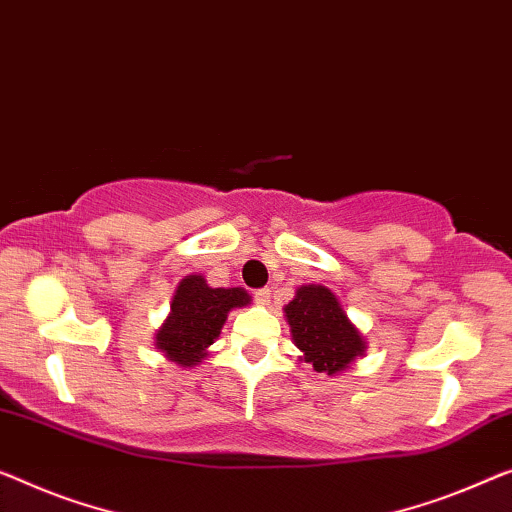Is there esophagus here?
Masks as SVG:
<instances>
[{
  "label": "esophagus",
  "mask_w": 512,
  "mask_h": 512,
  "mask_svg": "<svg viewBox=\"0 0 512 512\" xmlns=\"http://www.w3.org/2000/svg\"><path fill=\"white\" fill-rule=\"evenodd\" d=\"M255 301H257L259 305H269V301H271V289H269V287L257 289V292H255Z\"/></svg>",
  "instance_id": "esophagus-1"
}]
</instances>
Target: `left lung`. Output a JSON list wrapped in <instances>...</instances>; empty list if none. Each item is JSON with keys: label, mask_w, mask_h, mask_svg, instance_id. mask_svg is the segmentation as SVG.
<instances>
[{"label": "left lung", "mask_w": 512, "mask_h": 512, "mask_svg": "<svg viewBox=\"0 0 512 512\" xmlns=\"http://www.w3.org/2000/svg\"><path fill=\"white\" fill-rule=\"evenodd\" d=\"M285 315L296 347L303 352L305 363L317 372L335 375L363 354L361 333L349 322L331 289L322 285L301 287L296 299L285 305Z\"/></svg>", "instance_id": "8db88e82"}]
</instances>
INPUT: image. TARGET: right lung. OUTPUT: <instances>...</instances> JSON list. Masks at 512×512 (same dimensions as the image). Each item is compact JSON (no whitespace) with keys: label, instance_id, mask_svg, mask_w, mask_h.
<instances>
[{"label":"right lung","instance_id":"1","mask_svg":"<svg viewBox=\"0 0 512 512\" xmlns=\"http://www.w3.org/2000/svg\"><path fill=\"white\" fill-rule=\"evenodd\" d=\"M248 303L246 289H213L202 276H186L174 294L170 317L156 335V347L179 365L200 363L223 329L227 312Z\"/></svg>","mask_w":512,"mask_h":512}]
</instances>
